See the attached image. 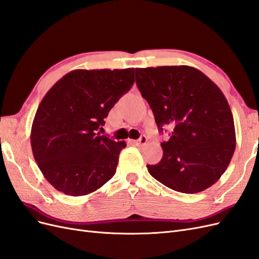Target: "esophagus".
<instances>
[{
	"instance_id": "obj_1",
	"label": "esophagus",
	"mask_w": 259,
	"mask_h": 259,
	"mask_svg": "<svg viewBox=\"0 0 259 259\" xmlns=\"http://www.w3.org/2000/svg\"><path fill=\"white\" fill-rule=\"evenodd\" d=\"M147 143H148V138L145 135H143L139 139H137L134 142V144L137 146H145Z\"/></svg>"
}]
</instances>
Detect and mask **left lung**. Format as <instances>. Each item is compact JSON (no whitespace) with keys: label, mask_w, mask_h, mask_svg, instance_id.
I'll return each mask as SVG.
<instances>
[{"label":"left lung","mask_w":259,"mask_h":259,"mask_svg":"<svg viewBox=\"0 0 259 259\" xmlns=\"http://www.w3.org/2000/svg\"><path fill=\"white\" fill-rule=\"evenodd\" d=\"M136 84L159 131L171 130L161 143L160 163L147 165L150 175L183 193L213 186L236 150L233 116L221 89L189 66L137 68Z\"/></svg>","instance_id":"left-lung-1"}]
</instances>
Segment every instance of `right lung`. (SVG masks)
Here are the masks:
<instances>
[{"label":"right lung","instance_id":"obj_1","mask_svg":"<svg viewBox=\"0 0 259 259\" xmlns=\"http://www.w3.org/2000/svg\"><path fill=\"white\" fill-rule=\"evenodd\" d=\"M134 73V68L77 69L46 93L30 138L37 166L55 189L80 197L113 177L126 143L100 135L98 130L116 101L131 90Z\"/></svg>","mask_w":259,"mask_h":259}]
</instances>
